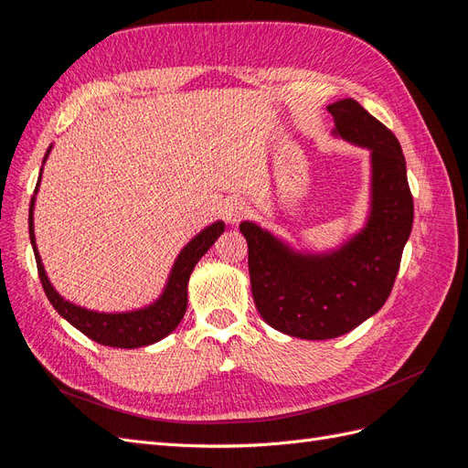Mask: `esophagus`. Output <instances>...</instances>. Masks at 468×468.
Listing matches in <instances>:
<instances>
[{"label":"esophagus","mask_w":468,"mask_h":468,"mask_svg":"<svg viewBox=\"0 0 468 468\" xmlns=\"http://www.w3.org/2000/svg\"><path fill=\"white\" fill-rule=\"evenodd\" d=\"M248 215V207L242 201H230L224 208V218L230 224H238Z\"/></svg>","instance_id":"1"}]
</instances>
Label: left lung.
Listing matches in <instances>:
<instances>
[{"instance_id": "8db88e82", "label": "left lung", "mask_w": 468, "mask_h": 468, "mask_svg": "<svg viewBox=\"0 0 468 468\" xmlns=\"http://www.w3.org/2000/svg\"><path fill=\"white\" fill-rule=\"evenodd\" d=\"M334 136L371 152V208L363 229L337 250L308 253L244 220L253 303L271 328L332 339L357 328L387 303L412 232L414 201L396 136L356 99L328 105Z\"/></svg>"}]
</instances>
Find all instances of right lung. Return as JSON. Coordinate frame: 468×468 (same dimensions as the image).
Here are the masks:
<instances>
[{
	"mask_svg": "<svg viewBox=\"0 0 468 468\" xmlns=\"http://www.w3.org/2000/svg\"><path fill=\"white\" fill-rule=\"evenodd\" d=\"M50 150H52V144L48 146L42 164L47 162ZM40 177H42V167L38 174L35 195L31 199V207H29V238L35 251L42 289H45L48 301L56 308V313L72 324L74 328L80 330L83 335H88L90 339H93V342L109 346V347H121V349L144 347V346L160 342V339L172 334L187 310V282L193 269L197 261H199L208 251V248L217 242V238L224 232V222L222 220L212 222L205 230H201L195 238L189 239L186 248H183L179 251V256L176 258V263L172 267V271H169L162 294L152 304L138 310H129V313H97V310L83 308L66 301L64 296L52 287L50 279L47 277L45 265H42L40 253L37 250L35 218H33Z\"/></svg>",
	"mask_w": 468,
	"mask_h": 468,
	"instance_id": "1",
	"label": "right lung"
}]
</instances>
